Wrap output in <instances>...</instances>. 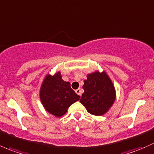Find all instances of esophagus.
Instances as JSON below:
<instances>
[{
	"mask_svg": "<svg viewBox=\"0 0 154 154\" xmlns=\"http://www.w3.org/2000/svg\"><path fill=\"white\" fill-rule=\"evenodd\" d=\"M75 93L78 94V95H79L81 97L82 96V89H80V88H79V89L75 90Z\"/></svg>",
	"mask_w": 154,
	"mask_h": 154,
	"instance_id": "obj_1",
	"label": "esophagus"
}]
</instances>
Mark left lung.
<instances>
[{"instance_id":"left-lung-1","label":"left lung","mask_w":154,"mask_h":154,"mask_svg":"<svg viewBox=\"0 0 154 154\" xmlns=\"http://www.w3.org/2000/svg\"><path fill=\"white\" fill-rule=\"evenodd\" d=\"M83 89L80 103L91 115H103L115 102V88L106 72H95L88 75L84 81Z\"/></svg>"}]
</instances>
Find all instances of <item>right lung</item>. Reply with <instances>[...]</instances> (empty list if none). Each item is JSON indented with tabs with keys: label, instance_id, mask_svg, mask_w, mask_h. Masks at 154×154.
<instances>
[{
	"label": "right lung",
	"instance_id": "right-lung-1",
	"mask_svg": "<svg viewBox=\"0 0 154 154\" xmlns=\"http://www.w3.org/2000/svg\"><path fill=\"white\" fill-rule=\"evenodd\" d=\"M80 96L71 88L70 83L61 79L60 72L45 77L40 90V100L47 112L56 117L64 115Z\"/></svg>",
	"mask_w": 154,
	"mask_h": 154
}]
</instances>
